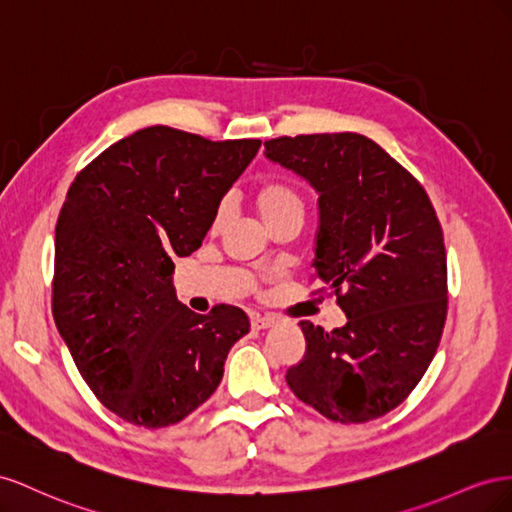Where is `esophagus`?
<instances>
[{
    "instance_id": "1",
    "label": "esophagus",
    "mask_w": 512,
    "mask_h": 512,
    "mask_svg": "<svg viewBox=\"0 0 512 512\" xmlns=\"http://www.w3.org/2000/svg\"><path fill=\"white\" fill-rule=\"evenodd\" d=\"M251 326L253 330H266L274 326V317H264V315H253L251 317Z\"/></svg>"
}]
</instances>
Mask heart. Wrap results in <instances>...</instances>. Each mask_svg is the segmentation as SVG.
<instances>
[{"label":"heart","mask_w":512,"mask_h":512,"mask_svg":"<svg viewBox=\"0 0 512 512\" xmlns=\"http://www.w3.org/2000/svg\"><path fill=\"white\" fill-rule=\"evenodd\" d=\"M255 206L264 216L268 225H274L285 218H304L306 197L298 186L287 180H266L255 188ZM229 214V201L223 199L214 212V227L223 225Z\"/></svg>","instance_id":"b5f03b06"}]
</instances>
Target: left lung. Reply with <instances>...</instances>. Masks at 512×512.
<instances>
[{
    "mask_svg": "<svg viewBox=\"0 0 512 512\" xmlns=\"http://www.w3.org/2000/svg\"><path fill=\"white\" fill-rule=\"evenodd\" d=\"M264 145L319 193L315 279L347 315L332 332L300 321L306 352L287 384L330 420H375L410 397L440 345L448 311L442 225L422 184L364 135Z\"/></svg>",
    "mask_w": 512,
    "mask_h": 512,
    "instance_id": "8db88e82",
    "label": "left lung"
}]
</instances>
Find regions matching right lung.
Instances as JSON below:
<instances>
[{"label": "right lung", "mask_w": 512, "mask_h": 512, "mask_svg": "<svg viewBox=\"0 0 512 512\" xmlns=\"http://www.w3.org/2000/svg\"><path fill=\"white\" fill-rule=\"evenodd\" d=\"M259 139L210 141L169 126L120 139L77 173L55 227L53 319L96 399L163 429L206 403L248 315L184 306L173 259L201 246Z\"/></svg>", "instance_id": "1"}]
</instances>
